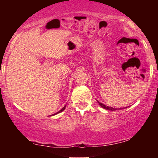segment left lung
<instances>
[{"label": "left lung", "instance_id": "left-lung-1", "mask_svg": "<svg viewBox=\"0 0 158 158\" xmlns=\"http://www.w3.org/2000/svg\"><path fill=\"white\" fill-rule=\"evenodd\" d=\"M97 102H98V103H99V106L102 107V108H105V109H106V110H118V109H123V108H112V107L106 106H105L104 104H102V103L99 102V101H97Z\"/></svg>", "mask_w": 158, "mask_h": 158}]
</instances>
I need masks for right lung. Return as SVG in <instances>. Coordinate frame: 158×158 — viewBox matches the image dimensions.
<instances>
[{
	"mask_svg": "<svg viewBox=\"0 0 158 158\" xmlns=\"http://www.w3.org/2000/svg\"><path fill=\"white\" fill-rule=\"evenodd\" d=\"M65 108H66V106H64V107H63V108H61V109L60 110H59V111H58L57 113H56V114H52V115H56V114H59V113H61V112H62L63 110H64L65 109ZM52 115H51V116H52Z\"/></svg>",
	"mask_w": 158,
	"mask_h": 158,
	"instance_id": "obj_1",
	"label": "right lung"
}]
</instances>
